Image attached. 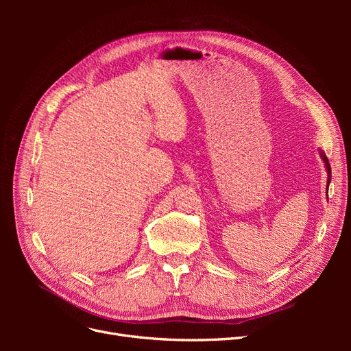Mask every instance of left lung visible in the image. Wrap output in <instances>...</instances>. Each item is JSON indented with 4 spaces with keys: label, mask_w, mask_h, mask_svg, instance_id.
Segmentation results:
<instances>
[{
    "label": "left lung",
    "mask_w": 351,
    "mask_h": 351,
    "mask_svg": "<svg viewBox=\"0 0 351 351\" xmlns=\"http://www.w3.org/2000/svg\"><path fill=\"white\" fill-rule=\"evenodd\" d=\"M319 154H321V158H322V161L326 168V173H328V180H326V193H328V187H329V183H331V165H329V162H328V158H326L325 152L319 151Z\"/></svg>",
    "instance_id": "1"
}]
</instances>
